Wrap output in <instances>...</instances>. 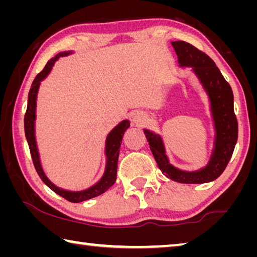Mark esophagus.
Masks as SVG:
<instances>
[{"label":"esophagus","instance_id":"34e87169","mask_svg":"<svg viewBox=\"0 0 257 257\" xmlns=\"http://www.w3.org/2000/svg\"><path fill=\"white\" fill-rule=\"evenodd\" d=\"M146 114L144 112H141L138 111L136 113H134L133 115V122L136 124V125H143L146 122Z\"/></svg>","mask_w":257,"mask_h":257}]
</instances>
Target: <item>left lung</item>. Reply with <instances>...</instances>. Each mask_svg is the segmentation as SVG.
Masks as SVG:
<instances>
[{"label": "left lung", "instance_id": "8db88e82", "mask_svg": "<svg viewBox=\"0 0 257 257\" xmlns=\"http://www.w3.org/2000/svg\"><path fill=\"white\" fill-rule=\"evenodd\" d=\"M181 67H191L201 80L211 101L215 125V143L210 162L202 170L181 171L169 163L163 142L159 135L144 129L158 167L165 177L180 184H204L219 178L231 159L238 139V122L233 111V94L228 81L210 56L189 43L172 42Z\"/></svg>", "mask_w": 257, "mask_h": 257}]
</instances>
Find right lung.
I'll use <instances>...</instances> for the list:
<instances>
[{
  "mask_svg": "<svg viewBox=\"0 0 257 257\" xmlns=\"http://www.w3.org/2000/svg\"><path fill=\"white\" fill-rule=\"evenodd\" d=\"M69 53H70V52H61V53L56 55L54 59H51L49 62L46 63L44 69H43V70L38 73L36 78L34 79L28 94V105H27V111H26V114H25V134H26V138H27L35 169H36L38 176L41 177L43 182H44L49 188L53 190L54 193L60 195V196H62L63 198H66L67 201L71 203H79V202L87 201V199L89 198L99 196V195L105 193V191L115 182L121 142H122L123 134L125 130L129 128L130 123L128 120H123L122 122H120L110 134H108V136L106 138V146H105L106 168L102 179L99 180L97 184L89 187L88 189H85L81 191L64 190L62 188L56 187L54 184H52V182L49 180V178L45 176V173L42 169L40 155H38V151H37L36 139H35L34 127H35V118H36V98H37L38 87L41 85V81L44 79L47 75H49L52 69V66H53L55 61L58 60V58H60V56L68 55Z\"/></svg>",
  "mask_w": 257,
  "mask_h": 257,
  "instance_id": "obj_1",
  "label": "right lung"
}]
</instances>
